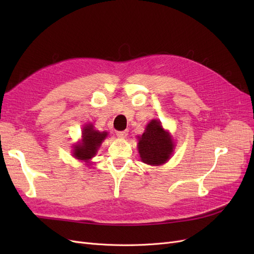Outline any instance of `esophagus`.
<instances>
[{"label":"esophagus","instance_id":"1","mask_svg":"<svg viewBox=\"0 0 254 254\" xmlns=\"http://www.w3.org/2000/svg\"><path fill=\"white\" fill-rule=\"evenodd\" d=\"M117 135L121 139H125V137L128 135L127 130H122V131H117Z\"/></svg>","mask_w":254,"mask_h":254}]
</instances>
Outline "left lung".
I'll return each mask as SVG.
<instances>
[{
    "label": "left lung",
    "instance_id": "8db88e82",
    "mask_svg": "<svg viewBox=\"0 0 254 254\" xmlns=\"http://www.w3.org/2000/svg\"><path fill=\"white\" fill-rule=\"evenodd\" d=\"M140 157L146 164L161 165L165 163L173 152L174 143L161 123L152 120L137 143Z\"/></svg>",
    "mask_w": 254,
    "mask_h": 254
}]
</instances>
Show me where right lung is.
Segmentation results:
<instances>
[{
  "label": "right lung",
  "instance_id": "right-lung-1",
  "mask_svg": "<svg viewBox=\"0 0 254 254\" xmlns=\"http://www.w3.org/2000/svg\"><path fill=\"white\" fill-rule=\"evenodd\" d=\"M106 136L107 132H99L94 130L92 125H87L82 130V142L74 146V157L83 161H88L94 157L97 148Z\"/></svg>",
  "mask_w": 254,
  "mask_h": 254
}]
</instances>
